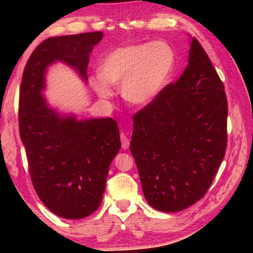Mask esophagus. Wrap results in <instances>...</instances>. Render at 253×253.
Listing matches in <instances>:
<instances>
[{
	"label": "esophagus",
	"mask_w": 253,
	"mask_h": 253,
	"mask_svg": "<svg viewBox=\"0 0 253 253\" xmlns=\"http://www.w3.org/2000/svg\"><path fill=\"white\" fill-rule=\"evenodd\" d=\"M121 139H122V147L124 149H127L129 147V138H128L125 134L121 135Z\"/></svg>",
	"instance_id": "1"
}]
</instances>
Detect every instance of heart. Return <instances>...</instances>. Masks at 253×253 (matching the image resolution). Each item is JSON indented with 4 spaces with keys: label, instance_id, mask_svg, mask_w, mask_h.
Returning a JSON list of instances; mask_svg holds the SVG:
<instances>
[{
    "label": "heart",
    "instance_id": "b5f03b06",
    "mask_svg": "<svg viewBox=\"0 0 253 253\" xmlns=\"http://www.w3.org/2000/svg\"><path fill=\"white\" fill-rule=\"evenodd\" d=\"M175 52L168 42L128 44L110 52L102 60L100 76L92 79L99 96L108 98L113 84H122L124 99L144 106L158 96L173 74Z\"/></svg>",
    "mask_w": 253,
    "mask_h": 253
}]
</instances>
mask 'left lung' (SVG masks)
<instances>
[{
  "label": "left lung",
  "instance_id": "left-lung-1",
  "mask_svg": "<svg viewBox=\"0 0 253 253\" xmlns=\"http://www.w3.org/2000/svg\"><path fill=\"white\" fill-rule=\"evenodd\" d=\"M226 118L224 84L193 38L179 79L132 117L129 148L151 207L177 212L203 198L223 161Z\"/></svg>",
  "mask_w": 253,
  "mask_h": 253
}]
</instances>
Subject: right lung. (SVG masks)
Masks as SVG:
<instances>
[{"mask_svg":"<svg viewBox=\"0 0 253 253\" xmlns=\"http://www.w3.org/2000/svg\"><path fill=\"white\" fill-rule=\"evenodd\" d=\"M101 38V32L49 38L30 55L21 80L19 128L30 177L45 207L63 219H83L99 207L121 137L113 118L78 122L51 110L41 95L44 71L60 60L85 80L89 53Z\"/></svg>","mask_w":253,"mask_h":253,"instance_id":"1","label":"right lung"}]
</instances>
